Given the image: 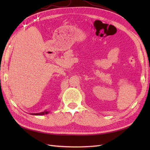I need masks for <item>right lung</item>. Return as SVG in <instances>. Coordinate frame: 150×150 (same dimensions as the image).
<instances>
[{
	"label": "right lung",
	"mask_w": 150,
	"mask_h": 150,
	"mask_svg": "<svg viewBox=\"0 0 150 150\" xmlns=\"http://www.w3.org/2000/svg\"><path fill=\"white\" fill-rule=\"evenodd\" d=\"M50 111H44L43 112H41V113H31V115H46L49 113Z\"/></svg>",
	"instance_id": "right-lung-1"
}]
</instances>
